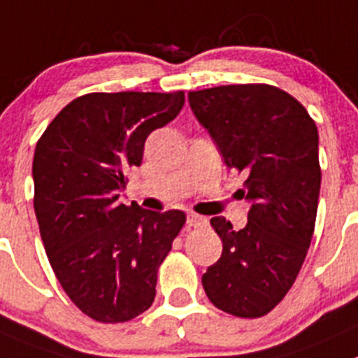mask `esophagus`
Returning a JSON list of instances; mask_svg holds the SVG:
<instances>
[{
	"label": "esophagus",
	"instance_id": "1",
	"mask_svg": "<svg viewBox=\"0 0 358 358\" xmlns=\"http://www.w3.org/2000/svg\"><path fill=\"white\" fill-rule=\"evenodd\" d=\"M206 223H207V220L203 216H200V214H195V213L188 214V224H189V227H203Z\"/></svg>",
	"mask_w": 358,
	"mask_h": 358
}]
</instances>
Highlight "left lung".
<instances>
[{"mask_svg": "<svg viewBox=\"0 0 358 358\" xmlns=\"http://www.w3.org/2000/svg\"><path fill=\"white\" fill-rule=\"evenodd\" d=\"M189 105L228 169L246 176L248 224L210 220L223 253L202 275L209 301L239 318L271 313L297 279L311 244L322 169L318 130L304 105L268 84L189 91Z\"/></svg>", "mask_w": 358, "mask_h": 358, "instance_id": "1", "label": "left lung"}]
</instances>
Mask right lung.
I'll return each instance as SVG.
<instances>
[{"label":"right lung","mask_w":358,"mask_h":358,"mask_svg":"<svg viewBox=\"0 0 358 358\" xmlns=\"http://www.w3.org/2000/svg\"><path fill=\"white\" fill-rule=\"evenodd\" d=\"M185 105L173 93H90L52 119L33 158L35 214L57 281L84 315L130 322L151 308L182 210L119 203L145 138Z\"/></svg>","instance_id":"right-lung-1"}]
</instances>
